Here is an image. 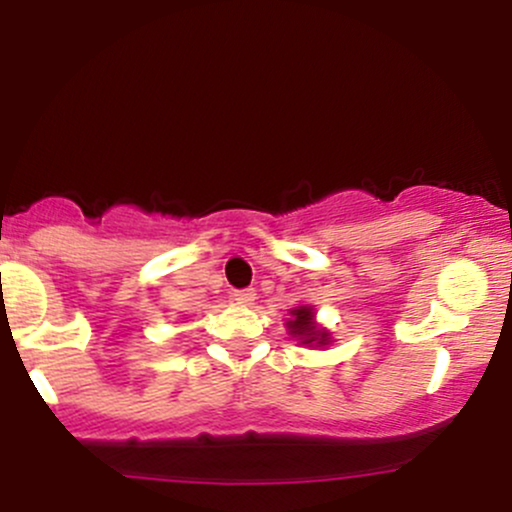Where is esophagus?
I'll return each mask as SVG.
<instances>
[{
  "label": "esophagus",
  "mask_w": 512,
  "mask_h": 512,
  "mask_svg": "<svg viewBox=\"0 0 512 512\" xmlns=\"http://www.w3.org/2000/svg\"><path fill=\"white\" fill-rule=\"evenodd\" d=\"M255 298H257L255 289H240V291L233 293V301H236L238 305H250L252 301H255Z\"/></svg>",
  "instance_id": "34e87169"
}]
</instances>
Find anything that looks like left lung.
Listing matches in <instances>:
<instances>
[{"label": "left lung", "instance_id": "1", "mask_svg": "<svg viewBox=\"0 0 512 512\" xmlns=\"http://www.w3.org/2000/svg\"><path fill=\"white\" fill-rule=\"evenodd\" d=\"M293 320L289 322L291 334L303 339V344H327V332H320L313 322V310L301 305L298 310H291Z\"/></svg>", "mask_w": 512, "mask_h": 512}]
</instances>
